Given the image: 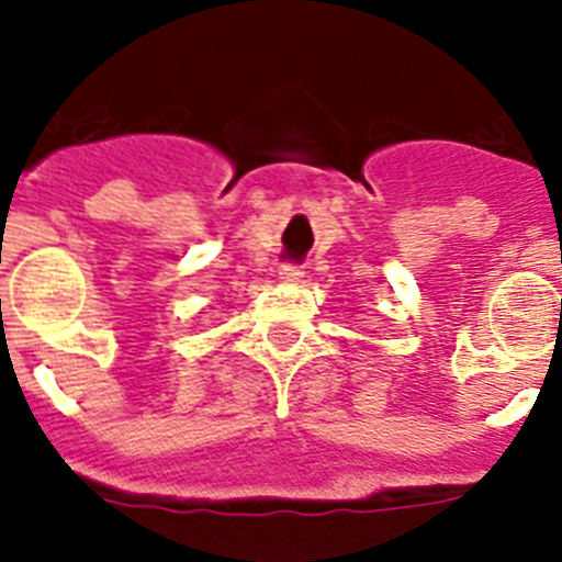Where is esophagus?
Returning <instances> with one entry per match:
<instances>
[{"label": "esophagus", "instance_id": "esophagus-1", "mask_svg": "<svg viewBox=\"0 0 562 562\" xmlns=\"http://www.w3.org/2000/svg\"><path fill=\"white\" fill-rule=\"evenodd\" d=\"M278 276L284 278V281H297V278H304V267L295 265V261H284V265L278 267Z\"/></svg>", "mask_w": 562, "mask_h": 562}]
</instances>
